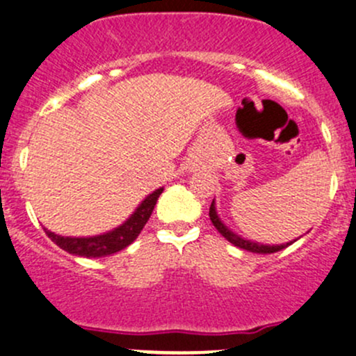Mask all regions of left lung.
Here are the masks:
<instances>
[{
  "instance_id": "obj_1",
  "label": "left lung",
  "mask_w": 356,
  "mask_h": 356,
  "mask_svg": "<svg viewBox=\"0 0 356 356\" xmlns=\"http://www.w3.org/2000/svg\"><path fill=\"white\" fill-rule=\"evenodd\" d=\"M209 220H211V223L215 225L216 230L220 232V234L223 235V237L227 238L230 244L241 247V249L244 250H249V252H256V254H273V252H278V250L285 249L290 244H293L297 238H295L293 242H286V244H276V245H268V244H259V242L256 241H249V238H244L242 235L235 234L234 230H230L225 223L222 222V218H220L218 211H216V204H215V200H213L211 207H209Z\"/></svg>"
}]
</instances>
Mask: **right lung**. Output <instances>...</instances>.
I'll list each match as a JSON object with an SVG mask.
<instances>
[{"label": "right lung", "instance_id": "add662e5", "mask_svg": "<svg viewBox=\"0 0 356 356\" xmlns=\"http://www.w3.org/2000/svg\"><path fill=\"white\" fill-rule=\"evenodd\" d=\"M162 191L163 188H159L153 191L152 194H148V196L138 204V208L131 213L129 218H126L119 227L112 228L109 232H104V234L92 235V237H66V235L54 234V232L47 230V228H44V230H46L47 237H49L56 245H59L63 250L73 254V256H111V254H115L119 252V250L126 249V247L136 241L140 232L143 230L145 225H147L149 215H152L153 208H155L156 204V200H159V196L162 194Z\"/></svg>", "mask_w": 356, "mask_h": 356}]
</instances>
